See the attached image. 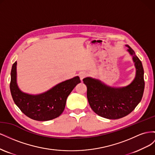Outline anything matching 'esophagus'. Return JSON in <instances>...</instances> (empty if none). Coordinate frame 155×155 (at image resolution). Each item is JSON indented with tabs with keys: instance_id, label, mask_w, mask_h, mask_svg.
Instances as JSON below:
<instances>
[{
	"instance_id": "esophagus-1",
	"label": "esophagus",
	"mask_w": 155,
	"mask_h": 155,
	"mask_svg": "<svg viewBox=\"0 0 155 155\" xmlns=\"http://www.w3.org/2000/svg\"><path fill=\"white\" fill-rule=\"evenodd\" d=\"M87 76V73L85 72H81L80 74H79V78H80L81 80H83V78H85Z\"/></svg>"
}]
</instances>
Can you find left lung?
Here are the masks:
<instances>
[{
  "label": "left lung",
  "mask_w": 155,
  "mask_h": 155,
  "mask_svg": "<svg viewBox=\"0 0 155 155\" xmlns=\"http://www.w3.org/2000/svg\"><path fill=\"white\" fill-rule=\"evenodd\" d=\"M127 50L132 56L136 68L133 81L125 87H114L100 79L87 77L83 79L87 88V96L92 110L100 116L116 120L128 115L141 101L145 87L141 61L129 45Z\"/></svg>",
  "instance_id": "left-lung-1"
}]
</instances>
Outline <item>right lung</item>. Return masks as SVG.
<instances>
[{
  "label": "right lung",
  "instance_id": "1",
  "mask_svg": "<svg viewBox=\"0 0 155 155\" xmlns=\"http://www.w3.org/2000/svg\"><path fill=\"white\" fill-rule=\"evenodd\" d=\"M81 82L78 76L61 82L39 94L22 92L17 83V61L11 71L10 91L16 105L26 116L37 121L56 118L63 112L67 99L74 87Z\"/></svg>",
  "mask_w": 155,
  "mask_h": 155
}]
</instances>
